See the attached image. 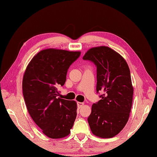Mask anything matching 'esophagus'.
Returning a JSON list of instances; mask_svg holds the SVG:
<instances>
[{"label": "esophagus", "instance_id": "34e87169", "mask_svg": "<svg viewBox=\"0 0 157 157\" xmlns=\"http://www.w3.org/2000/svg\"><path fill=\"white\" fill-rule=\"evenodd\" d=\"M77 104H78V107L79 109V108H81V107H82L83 106L84 103H82V102H78Z\"/></svg>", "mask_w": 157, "mask_h": 157}]
</instances>
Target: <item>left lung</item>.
I'll list each match as a JSON object with an SVG mask.
<instances>
[{
    "instance_id": "left-lung-1",
    "label": "left lung",
    "mask_w": 157,
    "mask_h": 157,
    "mask_svg": "<svg viewBox=\"0 0 157 157\" xmlns=\"http://www.w3.org/2000/svg\"><path fill=\"white\" fill-rule=\"evenodd\" d=\"M83 59L97 67L96 90L102 94L87 119L91 131L99 137H113L125 126L132 107L133 87L128 64L107 46L91 48Z\"/></svg>"
}]
</instances>
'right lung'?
<instances>
[{"label":"right lung","mask_w":157,"mask_h":157,"mask_svg":"<svg viewBox=\"0 0 157 157\" xmlns=\"http://www.w3.org/2000/svg\"><path fill=\"white\" fill-rule=\"evenodd\" d=\"M80 54L54 48L41 50L24 74L22 91L28 111L43 133L51 139L69 135L77 116V103L58 98V88L64 85L68 68Z\"/></svg>","instance_id":"obj_1"}]
</instances>
